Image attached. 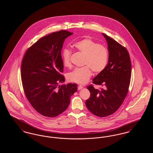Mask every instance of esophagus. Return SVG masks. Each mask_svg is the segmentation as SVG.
<instances>
[{
	"label": "esophagus",
	"instance_id": "esophagus-1",
	"mask_svg": "<svg viewBox=\"0 0 153 153\" xmlns=\"http://www.w3.org/2000/svg\"><path fill=\"white\" fill-rule=\"evenodd\" d=\"M82 88H83V87H82V85H79V86H78V87H77V89H78V90H80V89H81Z\"/></svg>",
	"mask_w": 153,
	"mask_h": 153
}]
</instances>
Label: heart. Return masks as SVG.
<instances>
[{
  "label": "heart",
  "instance_id": "b5f03b06",
  "mask_svg": "<svg viewBox=\"0 0 153 153\" xmlns=\"http://www.w3.org/2000/svg\"><path fill=\"white\" fill-rule=\"evenodd\" d=\"M74 47L84 54L83 64L81 68H75L68 74V79L72 82L85 84L91 78L92 71L100 73L106 67L109 58V51L107 47L96 42L91 39L85 38L76 42ZM72 51L69 49H63L61 57L64 65L71 66Z\"/></svg>",
  "mask_w": 153,
  "mask_h": 153
}]
</instances>
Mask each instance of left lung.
Instances as JSON below:
<instances>
[{"label":"left lung","mask_w":153,"mask_h":153,"mask_svg":"<svg viewBox=\"0 0 153 153\" xmlns=\"http://www.w3.org/2000/svg\"><path fill=\"white\" fill-rule=\"evenodd\" d=\"M102 34L108 44V62L92 82L104 88L99 90L92 85L88 86L91 95L85 104L94 115L103 117L115 113L127 95L131 80V63L126 48L106 34Z\"/></svg>","instance_id":"obj_1"}]
</instances>
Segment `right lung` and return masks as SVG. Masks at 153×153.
Listing matches in <instances>:
<instances>
[{"label":"right lung","mask_w":153,"mask_h":153,"mask_svg":"<svg viewBox=\"0 0 153 153\" xmlns=\"http://www.w3.org/2000/svg\"><path fill=\"white\" fill-rule=\"evenodd\" d=\"M73 33L54 32L40 38L26 51L21 64V79L25 95L31 106L42 115L57 117L68 107L77 91L76 84L58 86L65 81L61 50Z\"/></svg>","instance_id":"add662e5"}]
</instances>
